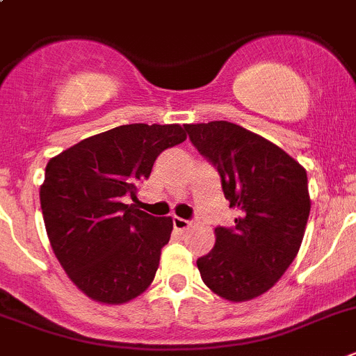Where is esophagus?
I'll return each instance as SVG.
<instances>
[{"instance_id": "esophagus-1", "label": "esophagus", "mask_w": 356, "mask_h": 356, "mask_svg": "<svg viewBox=\"0 0 356 356\" xmlns=\"http://www.w3.org/2000/svg\"><path fill=\"white\" fill-rule=\"evenodd\" d=\"M172 223H174V228L177 232H184V230H188L189 227H191V223H189L188 219L177 218V216H174V219H172Z\"/></svg>"}]
</instances>
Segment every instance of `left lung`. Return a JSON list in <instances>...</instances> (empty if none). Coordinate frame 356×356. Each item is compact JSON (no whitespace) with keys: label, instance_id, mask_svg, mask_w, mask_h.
I'll return each instance as SVG.
<instances>
[{"label":"left lung","instance_id":"left-lung-1","mask_svg":"<svg viewBox=\"0 0 356 356\" xmlns=\"http://www.w3.org/2000/svg\"><path fill=\"white\" fill-rule=\"evenodd\" d=\"M189 140L218 168L235 227H218L197 265L202 281L232 302L260 297L297 257L307 225V174L290 154L228 121L186 124Z\"/></svg>","mask_w":356,"mask_h":356}]
</instances>
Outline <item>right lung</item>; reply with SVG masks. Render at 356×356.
Segmentation results:
<instances>
[{
	"mask_svg": "<svg viewBox=\"0 0 356 356\" xmlns=\"http://www.w3.org/2000/svg\"><path fill=\"white\" fill-rule=\"evenodd\" d=\"M184 140L179 124H122L47 163L40 188L45 230L68 277L92 300L124 304L152 283L174 223L124 197L137 198L156 158Z\"/></svg>",
	"mask_w": 356,
	"mask_h": 356,
	"instance_id": "obj_1",
	"label": "right lung"
}]
</instances>
